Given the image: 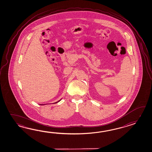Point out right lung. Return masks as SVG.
<instances>
[{
    "instance_id": "right-lung-1",
    "label": "right lung",
    "mask_w": 152,
    "mask_h": 152,
    "mask_svg": "<svg viewBox=\"0 0 152 152\" xmlns=\"http://www.w3.org/2000/svg\"><path fill=\"white\" fill-rule=\"evenodd\" d=\"M60 100H61V99H60V100H58V102H55V103H58V102H60Z\"/></svg>"
}]
</instances>
